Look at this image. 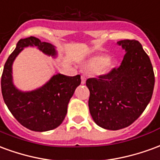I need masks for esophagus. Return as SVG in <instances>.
<instances>
[{
	"instance_id": "esophagus-1",
	"label": "esophagus",
	"mask_w": 160,
	"mask_h": 160,
	"mask_svg": "<svg viewBox=\"0 0 160 160\" xmlns=\"http://www.w3.org/2000/svg\"><path fill=\"white\" fill-rule=\"evenodd\" d=\"M86 80H87V78L85 75H81V84H85L86 83Z\"/></svg>"
}]
</instances>
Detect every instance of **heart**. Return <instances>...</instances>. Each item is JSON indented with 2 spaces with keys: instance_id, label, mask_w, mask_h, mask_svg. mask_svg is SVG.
Masks as SVG:
<instances>
[{
  "instance_id": "b5f03b06",
  "label": "heart",
  "mask_w": 160,
  "mask_h": 160,
  "mask_svg": "<svg viewBox=\"0 0 160 160\" xmlns=\"http://www.w3.org/2000/svg\"><path fill=\"white\" fill-rule=\"evenodd\" d=\"M109 57L105 55H99V56H93L92 58H91L88 62L87 66L92 69H99L102 67L104 66V68H109L111 65V62L107 63Z\"/></svg>"
}]
</instances>
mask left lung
<instances>
[{
	"label": "left lung",
	"instance_id": "8db88e82",
	"mask_svg": "<svg viewBox=\"0 0 160 160\" xmlns=\"http://www.w3.org/2000/svg\"><path fill=\"white\" fill-rule=\"evenodd\" d=\"M118 44L126 52L120 67L86 82L91 116L97 125L110 130L128 127L142 114L155 81L150 58L140 42L125 39Z\"/></svg>",
	"mask_w": 160,
	"mask_h": 160
}]
</instances>
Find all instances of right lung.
<instances>
[{
  "mask_svg": "<svg viewBox=\"0 0 160 160\" xmlns=\"http://www.w3.org/2000/svg\"><path fill=\"white\" fill-rule=\"evenodd\" d=\"M28 46H36L53 57L57 54L55 46L35 37L19 40L4 65L1 81L2 97L10 112L24 127L37 132L52 130L66 117L68 102L81 82L80 75L71 77L57 73L36 90L19 91L12 82V66L17 56Z\"/></svg>",
  "mask_w": 160,
  "mask_h": 160,
  "instance_id": "1",
  "label": "right lung"
}]
</instances>
